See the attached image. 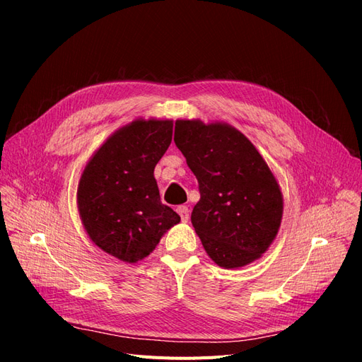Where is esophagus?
I'll return each instance as SVG.
<instances>
[{
	"label": "esophagus",
	"instance_id": "1",
	"mask_svg": "<svg viewBox=\"0 0 362 362\" xmlns=\"http://www.w3.org/2000/svg\"><path fill=\"white\" fill-rule=\"evenodd\" d=\"M177 214L180 215L183 223H188V219H189V209H188V206H183V204L177 207Z\"/></svg>",
	"mask_w": 362,
	"mask_h": 362
}]
</instances>
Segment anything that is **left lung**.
Wrapping results in <instances>:
<instances>
[{
  "label": "left lung",
  "instance_id": "8db88e82",
  "mask_svg": "<svg viewBox=\"0 0 362 362\" xmlns=\"http://www.w3.org/2000/svg\"><path fill=\"white\" fill-rule=\"evenodd\" d=\"M174 143L200 191L191 223L221 267L259 259L276 236L283 197L272 171L250 139L228 124L177 120Z\"/></svg>",
  "mask_w": 362,
  "mask_h": 362
}]
</instances>
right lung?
Segmentation results:
<instances>
[{
	"label": "right lung",
	"instance_id": "1",
	"mask_svg": "<svg viewBox=\"0 0 362 362\" xmlns=\"http://www.w3.org/2000/svg\"><path fill=\"white\" fill-rule=\"evenodd\" d=\"M171 138V120L132 122L105 141L81 176L78 207L88 236L123 262L147 257L180 221L162 204L153 176Z\"/></svg>",
	"mask_w": 362,
	"mask_h": 362
}]
</instances>
